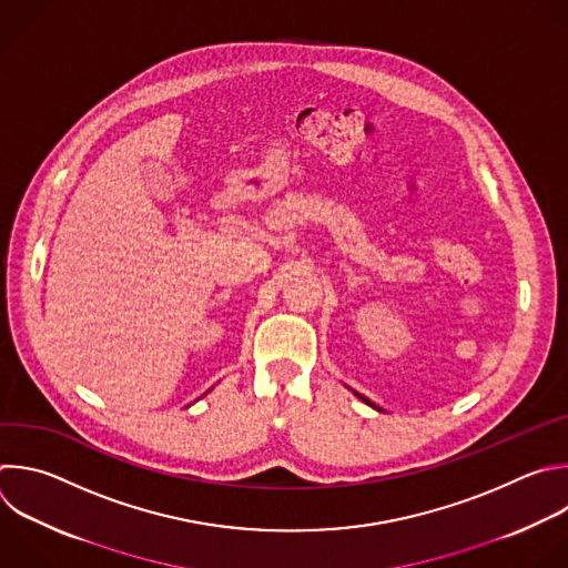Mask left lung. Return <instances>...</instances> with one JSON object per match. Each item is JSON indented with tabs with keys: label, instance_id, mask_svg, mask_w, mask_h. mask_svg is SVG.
<instances>
[{
	"label": "left lung",
	"instance_id": "1",
	"mask_svg": "<svg viewBox=\"0 0 568 568\" xmlns=\"http://www.w3.org/2000/svg\"><path fill=\"white\" fill-rule=\"evenodd\" d=\"M356 397H358V399H361V402H365V404H367V406H372V408H376V406H374V404H372V402H367V399H365V397H361V395H356ZM376 410H379V408H376Z\"/></svg>",
	"mask_w": 568,
	"mask_h": 568
}]
</instances>
